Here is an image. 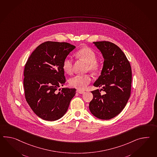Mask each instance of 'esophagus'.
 <instances>
[{
	"label": "esophagus",
	"mask_w": 157,
	"mask_h": 157,
	"mask_svg": "<svg viewBox=\"0 0 157 157\" xmlns=\"http://www.w3.org/2000/svg\"><path fill=\"white\" fill-rule=\"evenodd\" d=\"M77 92L78 93V94H83L84 93V91L79 90H77Z\"/></svg>",
	"instance_id": "obj_1"
}]
</instances>
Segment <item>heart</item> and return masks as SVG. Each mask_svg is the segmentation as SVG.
Listing matches in <instances>:
<instances>
[{"instance_id":"obj_1","label":"heart","mask_w":157,"mask_h":157,"mask_svg":"<svg viewBox=\"0 0 157 157\" xmlns=\"http://www.w3.org/2000/svg\"><path fill=\"white\" fill-rule=\"evenodd\" d=\"M77 58L83 60L87 63V69L96 72L100 68V65L96 61L97 56L94 51L88 47H83L75 53ZM73 59L66 57L63 63V69L66 73L70 74L73 70ZM91 78L88 75H77L70 78L69 84L72 87L79 90L85 89L91 82Z\"/></svg>"}]
</instances>
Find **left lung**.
I'll return each instance as SVG.
<instances>
[{"label":"left lung","instance_id":"obj_1","mask_svg":"<svg viewBox=\"0 0 157 157\" xmlns=\"http://www.w3.org/2000/svg\"><path fill=\"white\" fill-rule=\"evenodd\" d=\"M104 58L101 75L94 86L102 87L92 91L94 98L89 104L91 113L96 118L109 120L118 115L124 108L131 94L132 70L124 53L111 42H93Z\"/></svg>","mask_w":157,"mask_h":157}]
</instances>
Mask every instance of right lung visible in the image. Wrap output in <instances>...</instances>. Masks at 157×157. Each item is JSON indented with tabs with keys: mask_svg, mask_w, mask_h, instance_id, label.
Segmentation results:
<instances>
[{
	"mask_svg": "<svg viewBox=\"0 0 157 157\" xmlns=\"http://www.w3.org/2000/svg\"><path fill=\"white\" fill-rule=\"evenodd\" d=\"M75 46L65 42H45L38 46L25 66L26 100L40 118L55 121L66 113L76 89L63 88L66 82L63 69V59Z\"/></svg>",
	"mask_w": 157,
	"mask_h": 157,
	"instance_id": "obj_1",
	"label": "right lung"
}]
</instances>
